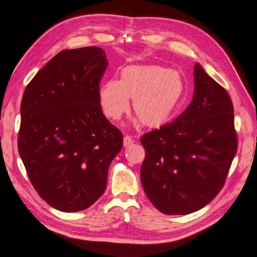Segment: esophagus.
<instances>
[{
  "label": "esophagus",
  "instance_id": "34e87169",
  "mask_svg": "<svg viewBox=\"0 0 257 257\" xmlns=\"http://www.w3.org/2000/svg\"><path fill=\"white\" fill-rule=\"evenodd\" d=\"M133 143H134V140H133L131 136L125 135V136L123 137V145H124V147H127V146H130V145H132Z\"/></svg>",
  "mask_w": 257,
  "mask_h": 257
}]
</instances>
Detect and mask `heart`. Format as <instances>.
<instances>
[{
  "label": "heart",
  "mask_w": 257,
  "mask_h": 257,
  "mask_svg": "<svg viewBox=\"0 0 257 257\" xmlns=\"http://www.w3.org/2000/svg\"><path fill=\"white\" fill-rule=\"evenodd\" d=\"M185 91V80L177 70L156 64L132 65L123 68L117 81H104L98 98L103 114L111 120L127 112L128 99H133L137 118L148 126H159L180 107Z\"/></svg>",
  "instance_id": "b5f03b06"
}]
</instances>
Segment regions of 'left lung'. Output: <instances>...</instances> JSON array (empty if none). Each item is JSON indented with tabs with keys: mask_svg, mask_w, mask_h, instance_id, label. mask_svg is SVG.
<instances>
[{
	"mask_svg": "<svg viewBox=\"0 0 257 257\" xmlns=\"http://www.w3.org/2000/svg\"><path fill=\"white\" fill-rule=\"evenodd\" d=\"M141 143L146 150L141 180L149 201L166 215L197 211L220 192L236 153L231 98L195 63L189 107Z\"/></svg>",
	"mask_w": 257,
	"mask_h": 257,
	"instance_id": "1",
	"label": "left lung"
}]
</instances>
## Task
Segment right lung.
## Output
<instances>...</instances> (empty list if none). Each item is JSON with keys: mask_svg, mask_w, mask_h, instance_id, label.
<instances>
[{"mask_svg": "<svg viewBox=\"0 0 257 257\" xmlns=\"http://www.w3.org/2000/svg\"><path fill=\"white\" fill-rule=\"evenodd\" d=\"M107 66L101 48L63 50L24 91L18 152L35 190L61 211L84 210L102 195L123 146L99 103Z\"/></svg>", "mask_w": 257, "mask_h": 257, "instance_id": "1", "label": "right lung"}]
</instances>
